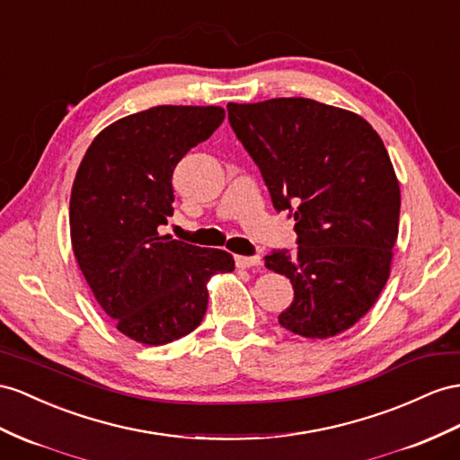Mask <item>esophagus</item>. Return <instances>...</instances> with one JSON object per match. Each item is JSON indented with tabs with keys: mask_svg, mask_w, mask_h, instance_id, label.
Wrapping results in <instances>:
<instances>
[{
	"mask_svg": "<svg viewBox=\"0 0 460 460\" xmlns=\"http://www.w3.org/2000/svg\"><path fill=\"white\" fill-rule=\"evenodd\" d=\"M261 258L258 256H234V264L237 268H254V266H261Z\"/></svg>",
	"mask_w": 460,
	"mask_h": 460,
	"instance_id": "1",
	"label": "esophagus"
}]
</instances>
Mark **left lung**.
Here are the masks:
<instances>
[{"label":"left lung","mask_w":460,"mask_h":460,"mask_svg":"<svg viewBox=\"0 0 460 460\" xmlns=\"http://www.w3.org/2000/svg\"><path fill=\"white\" fill-rule=\"evenodd\" d=\"M229 122L278 211H293L297 252L264 266L291 279L279 324L303 338L348 331L379 299L398 237L400 186L373 126L313 99L229 102Z\"/></svg>","instance_id":"8db88e82"}]
</instances>
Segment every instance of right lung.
<instances>
[{
    "mask_svg": "<svg viewBox=\"0 0 460 460\" xmlns=\"http://www.w3.org/2000/svg\"><path fill=\"white\" fill-rule=\"evenodd\" d=\"M226 118L221 107L161 104L112 122L91 141L69 198L77 264L124 336L163 346L190 334L208 309V281L233 256L161 234L172 216V171Z\"/></svg>",
    "mask_w": 460,
    "mask_h": 460,
    "instance_id": "obj_1",
    "label": "right lung"
}]
</instances>
